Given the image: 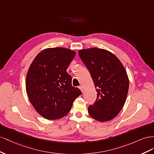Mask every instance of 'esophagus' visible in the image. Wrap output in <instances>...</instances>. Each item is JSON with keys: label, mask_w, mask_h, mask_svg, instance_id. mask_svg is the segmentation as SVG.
<instances>
[{"label": "esophagus", "mask_w": 154, "mask_h": 154, "mask_svg": "<svg viewBox=\"0 0 154 154\" xmlns=\"http://www.w3.org/2000/svg\"><path fill=\"white\" fill-rule=\"evenodd\" d=\"M79 89L81 90V91L82 92H84V88H83V87L82 86H79Z\"/></svg>", "instance_id": "34e87169"}]
</instances>
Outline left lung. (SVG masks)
<instances>
[{
    "instance_id": "8db88e82",
    "label": "left lung",
    "mask_w": 154,
    "mask_h": 154,
    "mask_svg": "<svg viewBox=\"0 0 154 154\" xmlns=\"http://www.w3.org/2000/svg\"><path fill=\"white\" fill-rule=\"evenodd\" d=\"M79 55L94 82L97 97L88 107L94 119L110 121L120 112L126 102L129 79L120 60L108 50L97 48L80 50Z\"/></svg>"
}]
</instances>
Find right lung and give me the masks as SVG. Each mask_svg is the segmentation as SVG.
<instances>
[{"mask_svg":"<svg viewBox=\"0 0 154 154\" xmlns=\"http://www.w3.org/2000/svg\"><path fill=\"white\" fill-rule=\"evenodd\" d=\"M76 53L64 48H50L35 57L26 75V90L31 104L44 118L58 119L66 116L81 95L72 85L66 72Z\"/></svg>","mask_w":154,"mask_h":154,"instance_id":"1","label":"right lung"}]
</instances>
